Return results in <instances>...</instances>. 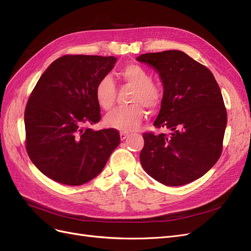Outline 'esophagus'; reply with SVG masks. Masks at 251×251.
<instances>
[{"label": "esophagus", "instance_id": "1", "mask_svg": "<svg viewBox=\"0 0 251 251\" xmlns=\"http://www.w3.org/2000/svg\"><path fill=\"white\" fill-rule=\"evenodd\" d=\"M120 136H121V140L124 141V140H126L127 137H128V133L127 132H121Z\"/></svg>", "mask_w": 251, "mask_h": 251}]
</instances>
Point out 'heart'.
<instances>
[{
  "label": "heart",
  "mask_w": 251,
  "mask_h": 251,
  "mask_svg": "<svg viewBox=\"0 0 251 251\" xmlns=\"http://www.w3.org/2000/svg\"><path fill=\"white\" fill-rule=\"evenodd\" d=\"M118 76L125 85L132 87L129 97L128 106L118 107L105 117L104 124L108 128L128 132L141 124L146 108L154 111L158 108L163 99V90L154 81H152L150 72L136 63L124 66L118 73ZM95 96L100 106L108 110L115 104L117 87L114 79L105 75L96 84Z\"/></svg>",
  "instance_id": "1"
}]
</instances>
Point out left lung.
<instances>
[{
    "label": "left lung",
    "mask_w": 251,
    "mask_h": 251,
    "mask_svg": "<svg viewBox=\"0 0 251 251\" xmlns=\"http://www.w3.org/2000/svg\"><path fill=\"white\" fill-rule=\"evenodd\" d=\"M137 60L154 68L164 96L155 128L144 132L141 164L152 178L169 187L203 176L221 156L227 112L214 75L181 51L142 54Z\"/></svg>",
    "instance_id": "left-lung-1"
}]
</instances>
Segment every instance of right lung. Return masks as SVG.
I'll list each match as a JSON object with an SVG mask.
<instances>
[{"label":"right lung","instance_id":"add662e5","mask_svg":"<svg viewBox=\"0 0 251 251\" xmlns=\"http://www.w3.org/2000/svg\"><path fill=\"white\" fill-rule=\"evenodd\" d=\"M114 56L63 55L40 76L25 109L26 150L49 178L67 185L93 179L120 144L117 129L94 131L101 120L95 87Z\"/></svg>","mask_w":251,"mask_h":251}]
</instances>
